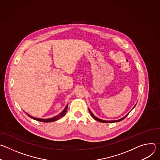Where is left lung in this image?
<instances>
[{
  "label": "left lung",
  "mask_w": 160,
  "mask_h": 160,
  "mask_svg": "<svg viewBox=\"0 0 160 160\" xmlns=\"http://www.w3.org/2000/svg\"><path fill=\"white\" fill-rule=\"evenodd\" d=\"M136 105V104H135ZM134 106V107H135ZM133 107V108H134ZM88 111H89V112H90V115L92 117V118H94L96 120H97V121H98V122H102V123H113V122H120V121H122V120H123L129 114V112L127 114V115H126V116H125L123 118H121V119H120V120H113V121H106V120H101V119H99V118H98L96 117H95L94 115H93V113L90 111V110L88 109Z\"/></svg>",
  "instance_id": "1"
}]
</instances>
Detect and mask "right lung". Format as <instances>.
Here are the masks:
<instances>
[{
  "mask_svg": "<svg viewBox=\"0 0 160 160\" xmlns=\"http://www.w3.org/2000/svg\"><path fill=\"white\" fill-rule=\"evenodd\" d=\"M67 109H68V105L65 107V108L64 109V110L59 114V115H57L56 117H53V118H49V119H40V118H35V117H32V116H30V115H29L28 114H27V115L28 116V117H30L31 118H32V119H34V120H37V121H39V122H46V123H48V122H54V121H56V120H59V119H60L61 117H62L63 116H64L65 115V114H66V111H67Z\"/></svg>",
  "mask_w": 160,
  "mask_h": 160,
  "instance_id": "1",
  "label": "right lung"
}]
</instances>
